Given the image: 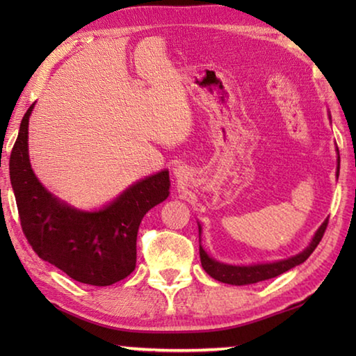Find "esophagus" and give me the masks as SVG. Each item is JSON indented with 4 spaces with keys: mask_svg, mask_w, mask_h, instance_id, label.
<instances>
[{
    "mask_svg": "<svg viewBox=\"0 0 356 356\" xmlns=\"http://www.w3.org/2000/svg\"><path fill=\"white\" fill-rule=\"evenodd\" d=\"M174 174H176L177 177H184V174H185V170H184V166H177L176 170H174Z\"/></svg>",
    "mask_w": 356,
    "mask_h": 356,
    "instance_id": "esophagus-1",
    "label": "esophagus"
}]
</instances>
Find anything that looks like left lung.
Segmentation results:
<instances>
[{
  "instance_id": "1",
  "label": "left lung",
  "mask_w": 356,
  "mask_h": 356,
  "mask_svg": "<svg viewBox=\"0 0 356 356\" xmlns=\"http://www.w3.org/2000/svg\"><path fill=\"white\" fill-rule=\"evenodd\" d=\"M337 152H339V150H337ZM337 174H339V156H337ZM327 226H328V218L322 222V226L317 229L311 245L303 252H300V254L284 259V261H280V262L248 265V267H238V265H226V264L216 262L207 256V252L202 250V246L200 243V256H201L202 268L206 270L213 280L226 282V284H236V286L254 284V282H259V281L275 278V276H280L281 273L287 272V270L293 268L295 265L303 264L306 259L312 254V251L317 248V245L321 243L323 234L327 231ZM200 242H201V226H200Z\"/></svg>"
}]
</instances>
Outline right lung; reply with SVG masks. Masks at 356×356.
Segmentation results:
<instances>
[{"mask_svg":"<svg viewBox=\"0 0 356 356\" xmlns=\"http://www.w3.org/2000/svg\"><path fill=\"white\" fill-rule=\"evenodd\" d=\"M31 105L12 147L9 171L22 231L40 259L72 280L111 286L136 267V236L150 209L170 195V172L161 171L131 185L99 212H80L48 193L35 179L28 156Z\"/></svg>","mask_w":356,"mask_h":356,"instance_id":"obj_1","label":"right lung"}]
</instances>
